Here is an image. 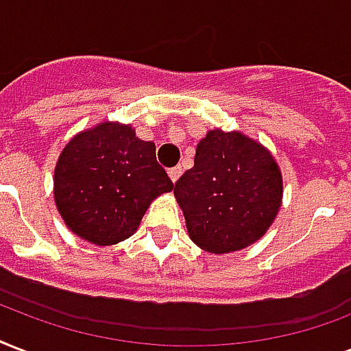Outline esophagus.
<instances>
[{"mask_svg":"<svg viewBox=\"0 0 351 351\" xmlns=\"http://www.w3.org/2000/svg\"><path fill=\"white\" fill-rule=\"evenodd\" d=\"M167 173H169L171 180L176 182V180H178V178H180V175H182V167H180V165H176V167H171V169L167 171Z\"/></svg>","mask_w":351,"mask_h":351,"instance_id":"obj_1","label":"esophagus"}]
</instances>
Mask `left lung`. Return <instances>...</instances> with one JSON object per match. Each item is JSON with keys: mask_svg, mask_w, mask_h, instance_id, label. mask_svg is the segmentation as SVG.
Here are the masks:
<instances>
[{"mask_svg": "<svg viewBox=\"0 0 351 351\" xmlns=\"http://www.w3.org/2000/svg\"><path fill=\"white\" fill-rule=\"evenodd\" d=\"M282 189L271 152L241 132L217 128L199 141L195 165L176 180L175 197L195 245L226 254L267 232L282 204Z\"/></svg>", "mask_w": 351, "mask_h": 351, "instance_id": "left-lung-1", "label": "left lung"}]
</instances>
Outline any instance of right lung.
I'll list each match as a JSON object with an SVG mask.
<instances>
[{"label": "right lung", "instance_id": "add662e5", "mask_svg": "<svg viewBox=\"0 0 351 351\" xmlns=\"http://www.w3.org/2000/svg\"><path fill=\"white\" fill-rule=\"evenodd\" d=\"M171 189L154 143L119 123L77 134L55 169V202L64 223L99 247L130 237L152 199Z\"/></svg>", "mask_w": 351, "mask_h": 351}]
</instances>
